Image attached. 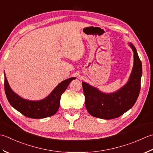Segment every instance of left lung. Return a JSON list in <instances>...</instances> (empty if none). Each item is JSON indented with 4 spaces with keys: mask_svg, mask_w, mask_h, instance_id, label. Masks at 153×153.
Listing matches in <instances>:
<instances>
[{
    "mask_svg": "<svg viewBox=\"0 0 153 153\" xmlns=\"http://www.w3.org/2000/svg\"><path fill=\"white\" fill-rule=\"evenodd\" d=\"M133 51V67L126 85L117 91L105 93L96 87L82 82L85 96V105L91 116L104 120H111L120 117L131 108L141 89L142 64L136 48L129 43Z\"/></svg>",
    "mask_w": 153,
    "mask_h": 153,
    "instance_id": "1",
    "label": "left lung"
}]
</instances>
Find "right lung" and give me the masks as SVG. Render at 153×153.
I'll list each match as a JSON object with an SVG mask.
<instances>
[{
  "label": "right lung",
  "mask_w": 153,
  "mask_h": 153,
  "mask_svg": "<svg viewBox=\"0 0 153 153\" xmlns=\"http://www.w3.org/2000/svg\"><path fill=\"white\" fill-rule=\"evenodd\" d=\"M4 74V90L10 105L24 116L33 119L50 117L57 112L60 105L61 95L75 77L62 81L46 98L40 100H29L20 97L12 90Z\"/></svg>",
  "instance_id": "add662e5"
}]
</instances>
